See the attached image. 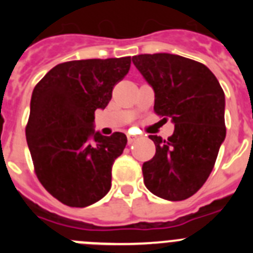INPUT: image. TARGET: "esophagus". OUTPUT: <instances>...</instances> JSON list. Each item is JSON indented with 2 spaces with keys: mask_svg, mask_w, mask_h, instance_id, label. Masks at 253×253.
<instances>
[{
  "mask_svg": "<svg viewBox=\"0 0 253 253\" xmlns=\"http://www.w3.org/2000/svg\"><path fill=\"white\" fill-rule=\"evenodd\" d=\"M138 139V137L137 135H131V134H128V143H133V142H135V140Z\"/></svg>",
  "mask_w": 253,
  "mask_h": 253,
  "instance_id": "esophagus-1",
  "label": "esophagus"
}]
</instances>
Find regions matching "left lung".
<instances>
[{
    "label": "left lung",
    "mask_w": 253,
    "mask_h": 253,
    "mask_svg": "<svg viewBox=\"0 0 253 253\" xmlns=\"http://www.w3.org/2000/svg\"><path fill=\"white\" fill-rule=\"evenodd\" d=\"M131 60L153 88L154 111L175 124L167 140L149 135L156 154L143 163L144 185L158 198L185 200L204 185L224 142V92L213 72L196 60L169 53Z\"/></svg>",
    "instance_id": "1"
}]
</instances>
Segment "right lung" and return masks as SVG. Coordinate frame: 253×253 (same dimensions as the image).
Returning <instances> with one entry per match:
<instances>
[{"label": "right lung", "instance_id": "right-lung-1", "mask_svg": "<svg viewBox=\"0 0 253 253\" xmlns=\"http://www.w3.org/2000/svg\"><path fill=\"white\" fill-rule=\"evenodd\" d=\"M130 63V57L71 60L53 67L33 91L26 142L35 173L68 207H88L110 190L114 161L128 139L96 131L95 111L107 106Z\"/></svg>", "mask_w": 253, "mask_h": 253}]
</instances>
